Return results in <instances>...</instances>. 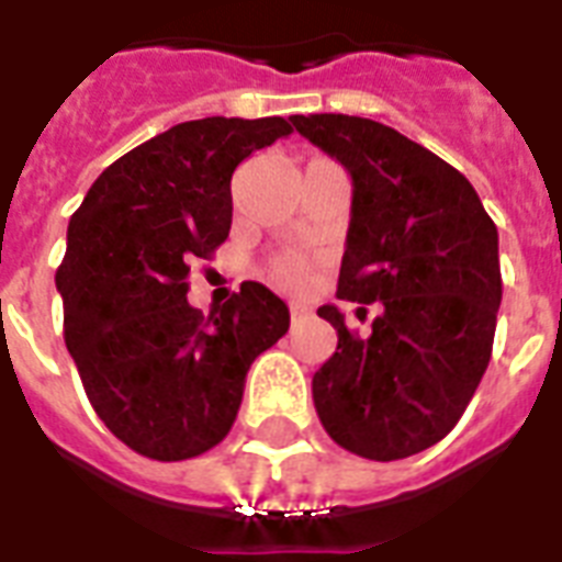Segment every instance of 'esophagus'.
<instances>
[{
    "instance_id": "esophagus-1",
    "label": "esophagus",
    "mask_w": 562,
    "mask_h": 562,
    "mask_svg": "<svg viewBox=\"0 0 562 562\" xmlns=\"http://www.w3.org/2000/svg\"><path fill=\"white\" fill-rule=\"evenodd\" d=\"M300 317H306V308H303V306H291V321L297 324Z\"/></svg>"
}]
</instances>
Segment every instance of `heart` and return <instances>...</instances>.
I'll return each mask as SVG.
<instances>
[{
  "mask_svg": "<svg viewBox=\"0 0 562 562\" xmlns=\"http://www.w3.org/2000/svg\"><path fill=\"white\" fill-rule=\"evenodd\" d=\"M306 277H308V268L300 256L285 254V256H277V259L271 262V280L277 282L280 289H289V291L300 289V285L306 282Z\"/></svg>",
  "mask_w": 562,
  "mask_h": 562,
  "instance_id": "b5f03b06",
  "label": "heart"
}]
</instances>
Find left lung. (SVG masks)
Listing matches in <instances>:
<instances>
[{"instance_id": "obj_1", "label": "left lung", "mask_w": 562, "mask_h": 562, "mask_svg": "<svg viewBox=\"0 0 562 562\" xmlns=\"http://www.w3.org/2000/svg\"><path fill=\"white\" fill-rule=\"evenodd\" d=\"M291 122L352 178L338 297L379 303L368 338L335 306L317 308L338 333L312 379L317 417L347 452L400 461L452 431L487 370L502 303L496 224L461 171L382 122Z\"/></svg>"}]
</instances>
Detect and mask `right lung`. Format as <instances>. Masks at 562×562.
<instances>
[{
	"instance_id": "obj_1",
	"label": "right lung",
	"mask_w": 562,
	"mask_h": 562,
	"mask_svg": "<svg viewBox=\"0 0 562 562\" xmlns=\"http://www.w3.org/2000/svg\"><path fill=\"white\" fill-rule=\"evenodd\" d=\"M280 116L194 119L101 171L69 218L55 273L66 350L104 426L154 461L218 446L259 352L289 333V306L262 282L203 317L189 268L233 224V171L289 136Z\"/></svg>"
}]
</instances>
